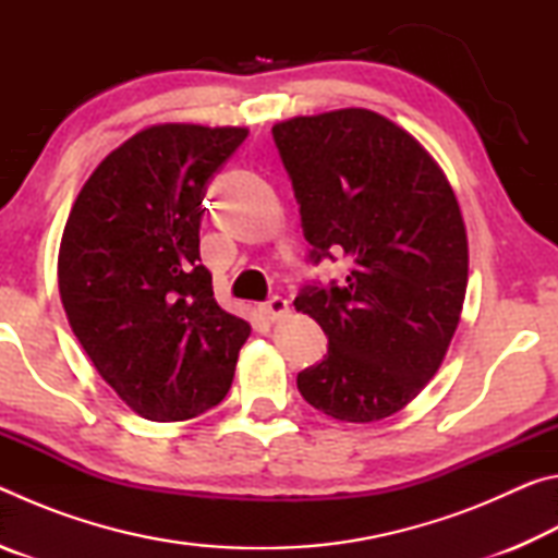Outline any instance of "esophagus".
Returning <instances> with one entry per match:
<instances>
[{"mask_svg": "<svg viewBox=\"0 0 558 558\" xmlns=\"http://www.w3.org/2000/svg\"><path fill=\"white\" fill-rule=\"evenodd\" d=\"M260 313L266 315V317L270 319V323H276V319L286 317V315L290 313V305H288V300H286V298L272 295L268 302H263V305H260Z\"/></svg>", "mask_w": 558, "mask_h": 558, "instance_id": "34e87169", "label": "esophagus"}]
</instances>
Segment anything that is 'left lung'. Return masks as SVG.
Here are the masks:
<instances>
[{"instance_id": "8db88e82", "label": "left lung", "mask_w": 558, "mask_h": 558, "mask_svg": "<svg viewBox=\"0 0 558 558\" xmlns=\"http://www.w3.org/2000/svg\"><path fill=\"white\" fill-rule=\"evenodd\" d=\"M310 260L344 256L347 280L295 298L327 335L298 374L310 405L347 423L401 411L438 372L468 288V235L446 174L379 112L344 108L272 125Z\"/></svg>"}]
</instances>
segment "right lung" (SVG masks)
<instances>
[{
	"label": "right lung",
	"mask_w": 558,
	"mask_h": 558,
	"mask_svg": "<svg viewBox=\"0 0 558 558\" xmlns=\"http://www.w3.org/2000/svg\"><path fill=\"white\" fill-rule=\"evenodd\" d=\"M245 128L153 125L83 184L59 251L73 335L149 421H186L229 393L251 327L216 302L199 258L204 196Z\"/></svg>",
	"instance_id": "1"
}]
</instances>
